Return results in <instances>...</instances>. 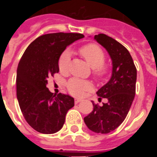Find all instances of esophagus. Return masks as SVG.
I'll return each instance as SVG.
<instances>
[{
  "label": "esophagus",
  "mask_w": 157,
  "mask_h": 157,
  "mask_svg": "<svg viewBox=\"0 0 157 157\" xmlns=\"http://www.w3.org/2000/svg\"><path fill=\"white\" fill-rule=\"evenodd\" d=\"M80 101H81V100H79V99H75V105H77V104L79 103Z\"/></svg>",
  "instance_id": "obj_1"
}]
</instances>
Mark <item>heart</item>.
Listing matches in <instances>:
<instances>
[{
    "label": "heart",
    "mask_w": 157,
    "mask_h": 157,
    "mask_svg": "<svg viewBox=\"0 0 157 157\" xmlns=\"http://www.w3.org/2000/svg\"><path fill=\"white\" fill-rule=\"evenodd\" d=\"M81 56L85 59L88 64L93 68V75L98 79H102L108 75L110 67L105 63V54L102 48L95 44H87L79 49ZM71 63V53L69 51H64L60 55L58 61L59 71L67 73L69 70ZM67 88L72 95L82 97L86 92L92 90L93 85L90 82L78 78H71L67 83Z\"/></svg>",
    "instance_id": "obj_1"
}]
</instances>
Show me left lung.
Returning a JSON list of instances; mask_svg holds the SVG:
<instances>
[{"mask_svg": "<svg viewBox=\"0 0 157 157\" xmlns=\"http://www.w3.org/2000/svg\"><path fill=\"white\" fill-rule=\"evenodd\" d=\"M94 39L108 51L112 60V74L109 82L97 92L99 101L107 98L102 106L92 101L94 109L84 118L89 129L95 133L108 134L125 120L135 96L137 69L130 52L122 44L104 34Z\"/></svg>", "mask_w": 157, "mask_h": 157, "instance_id": "1", "label": "left lung"}]
</instances>
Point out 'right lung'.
Returning <instances> with one entry per match:
<instances>
[{
    "label": "right lung",
    "mask_w": 157,
    "mask_h": 157,
    "mask_svg": "<svg viewBox=\"0 0 157 157\" xmlns=\"http://www.w3.org/2000/svg\"><path fill=\"white\" fill-rule=\"evenodd\" d=\"M82 37L78 33L44 34L30 43L19 60L17 99L26 121L37 132L59 131L67 111L74 107V98L61 93L54 94L46 85L48 77L59 72V58L67 46Z\"/></svg>",
    "instance_id": "right-lung-1"
}]
</instances>
